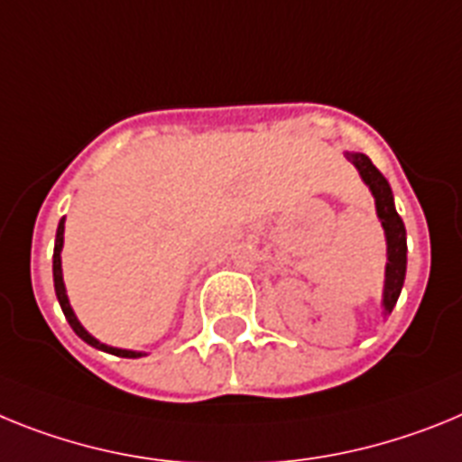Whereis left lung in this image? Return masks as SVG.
<instances>
[{"instance_id":"left-lung-1","label":"left lung","mask_w":462,"mask_h":462,"mask_svg":"<svg viewBox=\"0 0 462 462\" xmlns=\"http://www.w3.org/2000/svg\"><path fill=\"white\" fill-rule=\"evenodd\" d=\"M348 160L358 170L365 186L370 188L374 198L376 216L381 220L383 235H386V279H383V295H381V307L383 316H388L398 302L400 292L404 286V274H407V230H404L402 218L395 211V199H393L391 183L386 176L376 170L372 160L365 153H351L346 151Z\"/></svg>"}]
</instances>
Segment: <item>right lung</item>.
<instances>
[{"label":"right lung","instance_id":"1","mask_svg":"<svg viewBox=\"0 0 462 462\" xmlns=\"http://www.w3.org/2000/svg\"><path fill=\"white\" fill-rule=\"evenodd\" d=\"M62 244H64V218H60L58 235H55V251H53V281H55V295H58V302H60V307H62L64 319L69 320L71 330L81 337L86 344L99 348V351L111 353V356H120V358H142V356H146V353H142V351H130V348H116V346H109V344H102L99 339H95V337H92L90 332L81 326V320L76 319L74 309H71V304H69V298H67V288H64L62 258H60V254H62Z\"/></svg>","mask_w":462,"mask_h":462}]
</instances>
